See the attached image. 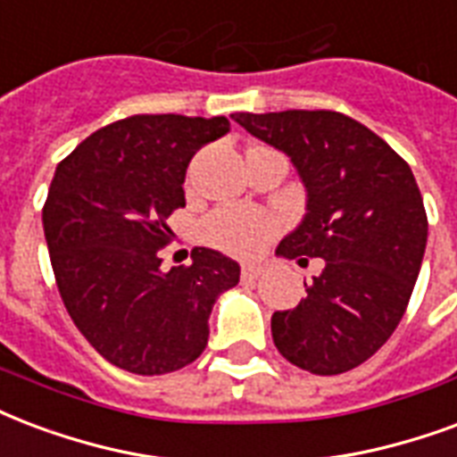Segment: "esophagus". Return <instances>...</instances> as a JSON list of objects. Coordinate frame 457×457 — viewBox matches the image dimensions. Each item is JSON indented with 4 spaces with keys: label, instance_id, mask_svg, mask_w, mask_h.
Segmentation results:
<instances>
[{
    "label": "esophagus",
    "instance_id": "1",
    "mask_svg": "<svg viewBox=\"0 0 457 457\" xmlns=\"http://www.w3.org/2000/svg\"><path fill=\"white\" fill-rule=\"evenodd\" d=\"M242 276H245V278H259V276H262V266H256V263H245V266H242Z\"/></svg>",
    "mask_w": 457,
    "mask_h": 457
}]
</instances>
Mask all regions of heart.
I'll return each mask as SVG.
<instances>
[{
    "instance_id": "heart-1",
    "label": "heart",
    "mask_w": 457,
    "mask_h": 457,
    "mask_svg": "<svg viewBox=\"0 0 457 457\" xmlns=\"http://www.w3.org/2000/svg\"><path fill=\"white\" fill-rule=\"evenodd\" d=\"M276 229H278V218L273 212L262 208H245V205L218 208L201 225L205 242L237 256L256 254L276 235Z\"/></svg>"
}]
</instances>
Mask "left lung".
Returning <instances> with one entry per match:
<instances>
[{
    "label": "left lung",
    "instance_id": "8db88e82",
    "mask_svg": "<svg viewBox=\"0 0 457 457\" xmlns=\"http://www.w3.org/2000/svg\"><path fill=\"white\" fill-rule=\"evenodd\" d=\"M235 120L288 154L305 186V215L276 254L300 266L324 259L300 305L273 312V344L303 370L346 373L390 339L417 283L428 222L414 174L383 137L337 111Z\"/></svg>",
    "mask_w": 457,
    "mask_h": 457
}]
</instances>
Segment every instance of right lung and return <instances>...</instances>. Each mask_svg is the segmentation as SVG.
<instances>
[{"label":"right lung","mask_w":457,"mask_h":457,"mask_svg":"<svg viewBox=\"0 0 457 457\" xmlns=\"http://www.w3.org/2000/svg\"><path fill=\"white\" fill-rule=\"evenodd\" d=\"M229 133L225 116H130L89 135L57 164L43 229L67 312L108 363L164 375L208 344L212 305L239 263L198 246L162 271L167 218L184 208L188 162Z\"/></svg>","instance_id":"1"}]
</instances>
